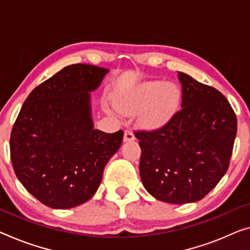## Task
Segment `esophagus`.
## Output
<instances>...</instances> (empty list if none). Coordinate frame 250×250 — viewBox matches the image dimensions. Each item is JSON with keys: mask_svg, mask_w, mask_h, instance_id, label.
Listing matches in <instances>:
<instances>
[{"mask_svg": "<svg viewBox=\"0 0 250 250\" xmlns=\"http://www.w3.org/2000/svg\"><path fill=\"white\" fill-rule=\"evenodd\" d=\"M133 140H135V135H134L133 130L126 129L125 133H124V141L129 142V141H133Z\"/></svg>", "mask_w": 250, "mask_h": 250, "instance_id": "esophagus-1", "label": "esophagus"}]
</instances>
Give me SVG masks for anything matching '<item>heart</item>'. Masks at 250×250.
I'll return each instance as SVG.
<instances>
[{
  "mask_svg": "<svg viewBox=\"0 0 250 250\" xmlns=\"http://www.w3.org/2000/svg\"><path fill=\"white\" fill-rule=\"evenodd\" d=\"M181 91L175 83H165L161 80H152L141 83L117 99L116 105L122 112H133L144 108L140 113L142 124L147 127L164 125L178 110Z\"/></svg>",
  "mask_w": 250,
  "mask_h": 250,
  "instance_id": "1",
  "label": "heart"
}]
</instances>
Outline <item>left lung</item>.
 Segmentation results:
<instances>
[{
  "label": "left lung",
  "mask_w": 250,
  "mask_h": 250,
  "mask_svg": "<svg viewBox=\"0 0 250 250\" xmlns=\"http://www.w3.org/2000/svg\"><path fill=\"white\" fill-rule=\"evenodd\" d=\"M181 108L167 124L136 130L142 183L157 200L183 205L201 200L227 172L237 117L216 88L178 72Z\"/></svg>",
  "instance_id": "obj_1"
}]
</instances>
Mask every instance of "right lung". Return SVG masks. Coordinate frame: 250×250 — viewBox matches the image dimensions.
Wrapping results in <instances>:
<instances>
[{
    "label": "right lung",
    "instance_id": "right-lung-1",
    "mask_svg": "<svg viewBox=\"0 0 250 250\" xmlns=\"http://www.w3.org/2000/svg\"><path fill=\"white\" fill-rule=\"evenodd\" d=\"M107 69L76 63L34 88L10 137L12 167L23 187L44 206L74 208L95 194L104 167L124 132L94 129L90 94Z\"/></svg>",
    "mask_w": 250,
    "mask_h": 250
}]
</instances>
